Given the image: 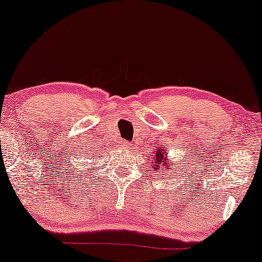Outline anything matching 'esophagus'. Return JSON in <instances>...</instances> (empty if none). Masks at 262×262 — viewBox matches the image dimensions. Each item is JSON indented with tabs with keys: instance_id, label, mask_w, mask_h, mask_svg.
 Here are the masks:
<instances>
[{
	"instance_id": "34e87169",
	"label": "esophagus",
	"mask_w": 262,
	"mask_h": 262,
	"mask_svg": "<svg viewBox=\"0 0 262 262\" xmlns=\"http://www.w3.org/2000/svg\"><path fill=\"white\" fill-rule=\"evenodd\" d=\"M120 146H121V149L128 150L131 148V144L128 142H123V143H120Z\"/></svg>"
}]
</instances>
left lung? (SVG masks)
Listing matches in <instances>:
<instances>
[{"label": "left lung", "instance_id": "1", "mask_svg": "<svg viewBox=\"0 0 262 262\" xmlns=\"http://www.w3.org/2000/svg\"><path fill=\"white\" fill-rule=\"evenodd\" d=\"M174 161H170L167 156V150L166 148L159 145L154 150L152 155L150 156V164L154 168L155 171H160V174H162L164 169H170L169 164H173ZM173 169V168H171Z\"/></svg>", "mask_w": 262, "mask_h": 262}]
</instances>
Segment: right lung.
<instances>
[{
    "label": "right lung",
    "instance_id": "obj_1",
    "mask_svg": "<svg viewBox=\"0 0 262 262\" xmlns=\"http://www.w3.org/2000/svg\"><path fill=\"white\" fill-rule=\"evenodd\" d=\"M89 154H91V156H89V157H92V159H94V157H95V156H94V152H93V151L89 152V151H88L87 155H89ZM76 167H80V164H78V166H76ZM74 169H75V168H74ZM81 169H82V168H81ZM91 169H92V168H91Z\"/></svg>",
    "mask_w": 262,
    "mask_h": 262
}]
</instances>
